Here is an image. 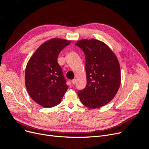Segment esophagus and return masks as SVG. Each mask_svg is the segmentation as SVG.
Segmentation results:
<instances>
[{"instance_id":"esophagus-1","label":"esophagus","mask_w":149,"mask_h":149,"mask_svg":"<svg viewBox=\"0 0 149 149\" xmlns=\"http://www.w3.org/2000/svg\"><path fill=\"white\" fill-rule=\"evenodd\" d=\"M71 82H72V84L73 85H74L76 83V80H75V79H74V80H72L71 81Z\"/></svg>"}]
</instances>
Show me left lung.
I'll return each mask as SVG.
<instances>
[{
  "instance_id": "8db88e82",
  "label": "left lung",
  "mask_w": 149,
  "mask_h": 149,
  "mask_svg": "<svg viewBox=\"0 0 149 149\" xmlns=\"http://www.w3.org/2000/svg\"><path fill=\"white\" fill-rule=\"evenodd\" d=\"M85 55L86 85L78 96L86 107L96 109L111 102L121 84V72L116 55L105 43L92 39L77 42Z\"/></svg>"
}]
</instances>
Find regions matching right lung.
<instances>
[{"label":"right lung","mask_w":149,"mask_h":149,"mask_svg":"<svg viewBox=\"0 0 149 149\" xmlns=\"http://www.w3.org/2000/svg\"><path fill=\"white\" fill-rule=\"evenodd\" d=\"M70 43V40L59 38L48 40L36 49L27 64V91L32 100L43 107L58 105L68 88L58 56Z\"/></svg>","instance_id":"right-lung-1"}]
</instances>
